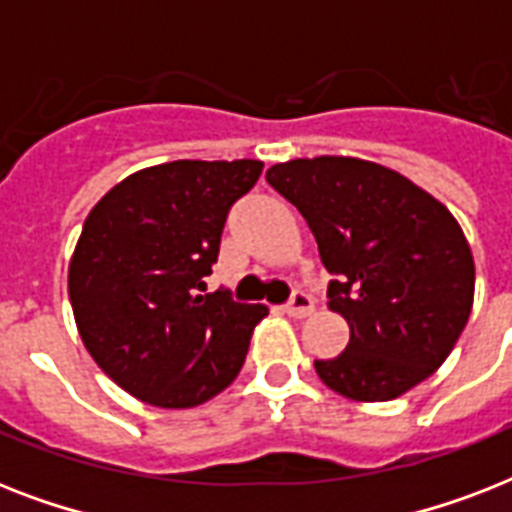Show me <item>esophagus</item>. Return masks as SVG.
<instances>
[{
    "label": "esophagus",
    "instance_id": "obj_1",
    "mask_svg": "<svg viewBox=\"0 0 512 512\" xmlns=\"http://www.w3.org/2000/svg\"><path fill=\"white\" fill-rule=\"evenodd\" d=\"M284 311H287V316H292V319H305V316H311L313 313V300L305 295V292H295L292 300L284 305Z\"/></svg>",
    "mask_w": 512,
    "mask_h": 512
}]
</instances>
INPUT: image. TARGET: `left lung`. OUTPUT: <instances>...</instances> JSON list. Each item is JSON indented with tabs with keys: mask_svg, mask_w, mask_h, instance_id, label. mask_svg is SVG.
<instances>
[{
	"mask_svg": "<svg viewBox=\"0 0 512 512\" xmlns=\"http://www.w3.org/2000/svg\"><path fill=\"white\" fill-rule=\"evenodd\" d=\"M265 180L316 236L329 311L348 321L340 356L316 361L350 401H390L428 380L460 340L476 292L454 215L401 172L356 156L273 164Z\"/></svg>",
	"mask_w": 512,
	"mask_h": 512,
	"instance_id": "1",
	"label": "left lung"
}]
</instances>
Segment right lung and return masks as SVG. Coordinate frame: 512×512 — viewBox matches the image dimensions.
<instances>
[{
	"label": "right lung",
	"instance_id": "add662e5",
	"mask_svg": "<svg viewBox=\"0 0 512 512\" xmlns=\"http://www.w3.org/2000/svg\"><path fill=\"white\" fill-rule=\"evenodd\" d=\"M263 162H180L132 172L90 209L68 265L76 329L95 364L130 396L191 409L244 366L265 305L201 295L233 201Z\"/></svg>",
	"mask_w": 512,
	"mask_h": 512
}]
</instances>
